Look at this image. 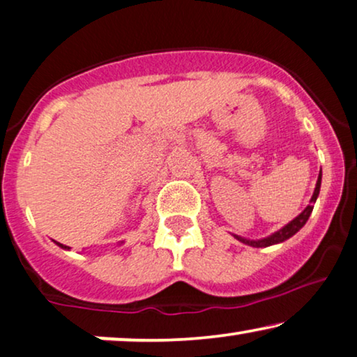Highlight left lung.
<instances>
[{"label": "left lung", "instance_id": "obj_1", "mask_svg": "<svg viewBox=\"0 0 357 357\" xmlns=\"http://www.w3.org/2000/svg\"><path fill=\"white\" fill-rule=\"evenodd\" d=\"M320 187H321V170H320V174H318L317 187H314V192L312 195V200H310V205L305 208L302 213H300L297 218H294L290 223H287L284 228H280L279 231H275V233H272L271 236H267V238H262V239H246V238H241V236H238V234H234V238L241 241V243L248 244V246H252V248H267V246H272V244L284 243V241L291 238L295 233H298V231L305 226V223L308 221L310 215H312V211H313L314 202H317L318 195H320Z\"/></svg>", "mask_w": 357, "mask_h": 357}]
</instances>
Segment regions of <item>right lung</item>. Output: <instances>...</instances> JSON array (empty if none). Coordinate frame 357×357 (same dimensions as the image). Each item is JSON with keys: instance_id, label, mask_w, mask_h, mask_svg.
Here are the masks:
<instances>
[{"instance_id": "obj_1", "label": "right lung", "mask_w": 357, "mask_h": 357, "mask_svg": "<svg viewBox=\"0 0 357 357\" xmlns=\"http://www.w3.org/2000/svg\"><path fill=\"white\" fill-rule=\"evenodd\" d=\"M54 243H55V244H57V246H59V248H62V249H67V251H68V249H70V248H68V246H63V244H60V243H57V241H54Z\"/></svg>"}]
</instances>
